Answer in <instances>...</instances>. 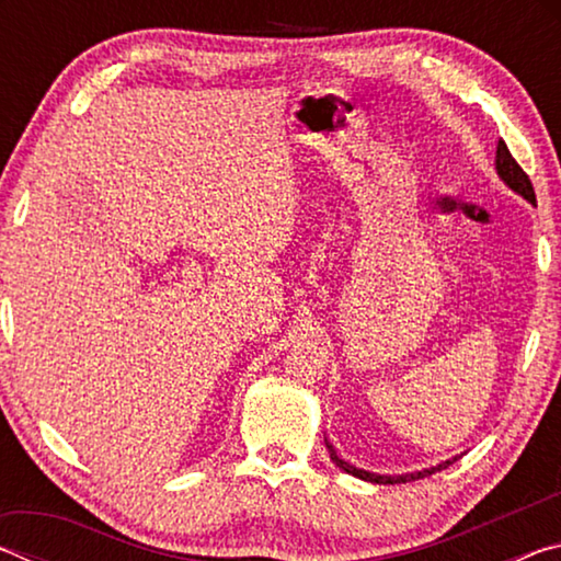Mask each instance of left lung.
<instances>
[{
  "instance_id": "8db88e82",
  "label": "left lung",
  "mask_w": 561,
  "mask_h": 561,
  "mask_svg": "<svg viewBox=\"0 0 561 561\" xmlns=\"http://www.w3.org/2000/svg\"><path fill=\"white\" fill-rule=\"evenodd\" d=\"M495 165H497L500 178L505 180V183H507L512 190H515V193H519V195L525 197V201H529L531 205L537 203V201H535V187H531V183H529V175L525 173V170L519 168L517 160L512 158L510 148L505 146V140H500V144H497V160H495ZM327 450H329V455H331V460H334L341 470H346L348 474H354V478H360V480L378 482V485H396V482H411V480H417V478H425V474H433L435 470H445V468H448V465H450V460H448V462L438 465V468H431V470H423V472H415V474H398V478H391V474H376V472H366V470L354 468V465H351V462L339 458L336 450H334V445H331V443H327Z\"/></svg>"
}]
</instances>
